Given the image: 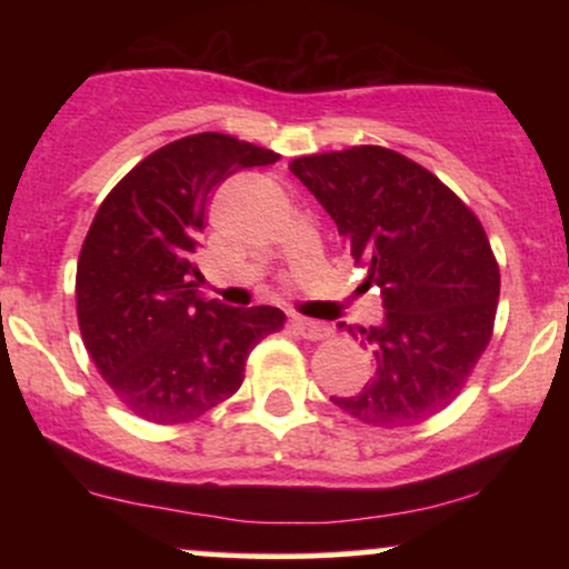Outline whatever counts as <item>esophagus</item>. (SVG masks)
<instances>
[{"label": "esophagus", "mask_w": 569, "mask_h": 569, "mask_svg": "<svg viewBox=\"0 0 569 569\" xmlns=\"http://www.w3.org/2000/svg\"><path fill=\"white\" fill-rule=\"evenodd\" d=\"M293 329H297L305 339H310V342H321V339H329L331 335V329L323 321L305 316H293Z\"/></svg>", "instance_id": "1"}]
</instances>
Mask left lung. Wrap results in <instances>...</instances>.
Returning <instances> with one entry per match:
<instances>
[{
	"label": "left lung",
	"instance_id": "left-lung-1",
	"mask_svg": "<svg viewBox=\"0 0 569 569\" xmlns=\"http://www.w3.org/2000/svg\"><path fill=\"white\" fill-rule=\"evenodd\" d=\"M289 168L367 267L363 286L382 293V323L348 329L375 375L331 401L375 428L420 426L460 396L492 339L500 267L485 227L439 176L393 149L363 143Z\"/></svg>",
	"mask_w": 569,
	"mask_h": 569
}]
</instances>
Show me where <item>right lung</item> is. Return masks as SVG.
<instances>
[{
	"label": "right lung",
	"mask_w": 569,
	"mask_h": 569,
	"mask_svg": "<svg viewBox=\"0 0 569 569\" xmlns=\"http://www.w3.org/2000/svg\"><path fill=\"white\" fill-rule=\"evenodd\" d=\"M280 154L227 133L166 143L98 206L77 262V321L96 369L136 417L192 422L243 385L248 352L283 329L270 305L198 297L194 248L227 176Z\"/></svg>",
	"instance_id": "right-lung-1"
}]
</instances>
